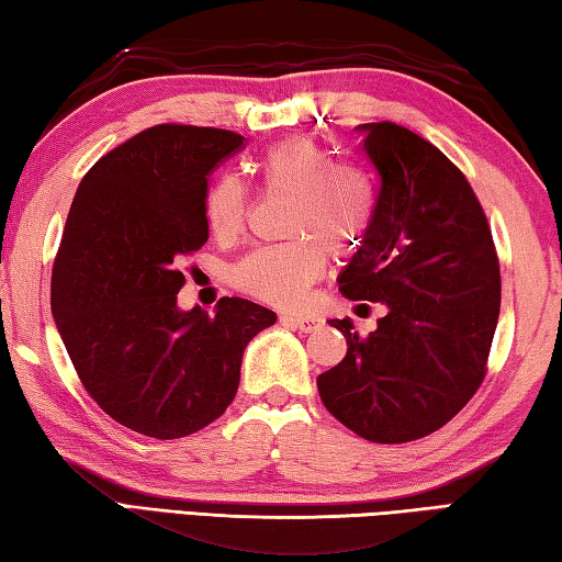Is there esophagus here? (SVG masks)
<instances>
[{
  "label": "esophagus",
  "mask_w": 562,
  "mask_h": 562,
  "mask_svg": "<svg viewBox=\"0 0 562 562\" xmlns=\"http://www.w3.org/2000/svg\"><path fill=\"white\" fill-rule=\"evenodd\" d=\"M281 322L296 326V329L308 334V331L318 329V322H322V318L311 316V314H281Z\"/></svg>",
  "instance_id": "34e87169"
}]
</instances>
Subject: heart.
I'll return each mask as SVG.
<instances>
[{
  "label": "heart",
  "mask_w": 562,
  "mask_h": 562,
  "mask_svg": "<svg viewBox=\"0 0 562 562\" xmlns=\"http://www.w3.org/2000/svg\"><path fill=\"white\" fill-rule=\"evenodd\" d=\"M256 170L271 193L291 195V240L248 254L233 269V283L269 304L289 306L322 279L326 251L349 256L361 246L371 226L374 193L359 168L334 162L322 145L304 137L273 145ZM246 215L244 180L231 172L215 178L205 193V221L215 238L236 240L246 228Z\"/></svg>",
  "instance_id": "1"
}]
</instances>
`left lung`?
<instances>
[{
  "instance_id": "1",
  "label": "left lung",
  "mask_w": 562,
  "mask_h": 562,
  "mask_svg": "<svg viewBox=\"0 0 562 562\" xmlns=\"http://www.w3.org/2000/svg\"><path fill=\"white\" fill-rule=\"evenodd\" d=\"M361 150L376 172L364 240L339 273L351 301L386 306L367 339L331 318L347 357L316 379L344 427L402 445L445 427L485 379L499 316V263L468 178L425 137L367 123Z\"/></svg>"
}]
</instances>
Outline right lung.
Listing matches in <instances>:
<instances>
[{"instance_id":"add662e5","label":"right lung","mask_w":562,"mask_h":562,"mask_svg":"<svg viewBox=\"0 0 562 562\" xmlns=\"http://www.w3.org/2000/svg\"><path fill=\"white\" fill-rule=\"evenodd\" d=\"M240 145L218 127H148L94 162L67 215L52 316L88 394L145 437H188L218 419L248 341L276 324L238 296L213 316L178 308L180 263L209 240V176Z\"/></svg>"}]
</instances>
